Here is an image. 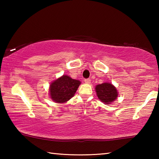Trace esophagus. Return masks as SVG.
Listing matches in <instances>:
<instances>
[{
	"instance_id": "esophagus-1",
	"label": "esophagus",
	"mask_w": 159,
	"mask_h": 159,
	"mask_svg": "<svg viewBox=\"0 0 159 159\" xmlns=\"http://www.w3.org/2000/svg\"><path fill=\"white\" fill-rule=\"evenodd\" d=\"M84 81L85 83H87V84H90V82H91V80L89 79H86L84 80Z\"/></svg>"
}]
</instances>
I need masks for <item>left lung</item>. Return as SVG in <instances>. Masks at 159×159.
Returning <instances> with one entry per match:
<instances>
[{"mask_svg": "<svg viewBox=\"0 0 159 159\" xmlns=\"http://www.w3.org/2000/svg\"><path fill=\"white\" fill-rule=\"evenodd\" d=\"M95 91L99 100L106 104H111L116 99L118 95L116 88L109 83H104L97 85Z\"/></svg>", "mask_w": 159, "mask_h": 159, "instance_id": "obj_1", "label": "left lung"}]
</instances>
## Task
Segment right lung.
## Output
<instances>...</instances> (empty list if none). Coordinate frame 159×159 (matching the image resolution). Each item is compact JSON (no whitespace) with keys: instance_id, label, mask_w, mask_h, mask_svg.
Wrapping results in <instances>:
<instances>
[{"instance_id":"add662e5","label":"right lung","mask_w":159,"mask_h":159,"mask_svg":"<svg viewBox=\"0 0 159 159\" xmlns=\"http://www.w3.org/2000/svg\"><path fill=\"white\" fill-rule=\"evenodd\" d=\"M80 84V80L63 75L51 83L49 89L50 98L57 103L66 102L74 96Z\"/></svg>"}]
</instances>
